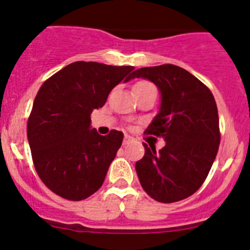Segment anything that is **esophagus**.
<instances>
[{"mask_svg": "<svg viewBox=\"0 0 250 250\" xmlns=\"http://www.w3.org/2000/svg\"><path fill=\"white\" fill-rule=\"evenodd\" d=\"M131 141H132V138L130 135H125V136H124V145L130 144Z\"/></svg>", "mask_w": 250, "mask_h": 250, "instance_id": "esophagus-1", "label": "esophagus"}]
</instances>
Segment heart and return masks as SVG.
<instances>
[{
    "label": "heart",
    "mask_w": 250,
    "mask_h": 250,
    "mask_svg": "<svg viewBox=\"0 0 250 250\" xmlns=\"http://www.w3.org/2000/svg\"><path fill=\"white\" fill-rule=\"evenodd\" d=\"M143 87H155V86L152 85L151 83H149V81H139V83L134 85V90L143 89Z\"/></svg>",
    "instance_id": "heart-1"
}]
</instances>
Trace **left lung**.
<instances>
[{
    "mask_svg": "<svg viewBox=\"0 0 250 250\" xmlns=\"http://www.w3.org/2000/svg\"><path fill=\"white\" fill-rule=\"evenodd\" d=\"M135 77L152 81L160 90V111L145 134L167 141L158 152L143 144L145 154L135 164L141 187L156 202L187 199L205 182L219 149L215 99L194 75L171 63L141 67Z\"/></svg>",
    "mask_w": 250,
    "mask_h": 250,
    "instance_id": "1",
    "label": "left lung"
}]
</instances>
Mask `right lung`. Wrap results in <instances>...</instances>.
Here are the masks:
<instances>
[{
  "mask_svg": "<svg viewBox=\"0 0 250 250\" xmlns=\"http://www.w3.org/2000/svg\"><path fill=\"white\" fill-rule=\"evenodd\" d=\"M132 66L76 61L42 83L27 120L35 169L52 193L79 202L99 190L123 143V132L99 135L91 114L110 91L132 79Z\"/></svg>",
  "mask_w": 250,
  "mask_h": 250,
  "instance_id": "right-lung-1",
  "label": "right lung"
}]
</instances>
